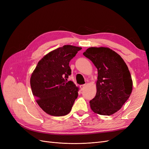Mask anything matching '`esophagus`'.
<instances>
[{"label":"esophagus","mask_w":149,"mask_h":149,"mask_svg":"<svg viewBox=\"0 0 149 149\" xmlns=\"http://www.w3.org/2000/svg\"><path fill=\"white\" fill-rule=\"evenodd\" d=\"M85 84H82V85H80V88H81V90H83L84 89V87H85Z\"/></svg>","instance_id":"esophagus-1"}]
</instances>
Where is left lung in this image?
Listing matches in <instances>:
<instances>
[{
  "label": "left lung",
  "mask_w": 149,
  "mask_h": 149,
  "mask_svg": "<svg viewBox=\"0 0 149 149\" xmlns=\"http://www.w3.org/2000/svg\"><path fill=\"white\" fill-rule=\"evenodd\" d=\"M83 55L97 69V93L89 101L92 111L100 115L113 114L132 93V80L127 65L119 55L108 48L91 47Z\"/></svg>",
  "instance_id": "1"
}]
</instances>
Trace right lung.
Instances as JSON below:
<instances>
[{"label":"right lung","instance_id":"add662e5","mask_svg":"<svg viewBox=\"0 0 149 149\" xmlns=\"http://www.w3.org/2000/svg\"><path fill=\"white\" fill-rule=\"evenodd\" d=\"M81 48L64 45L48 53L38 63L30 78L37 102L47 114L63 116L71 111L78 96V88L69 81V63Z\"/></svg>","mask_w":149,"mask_h":149}]
</instances>
